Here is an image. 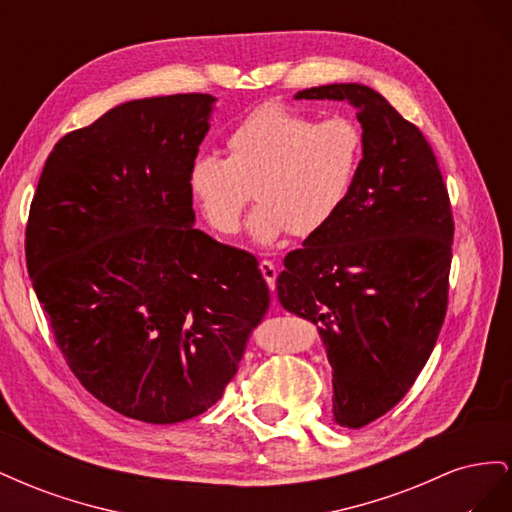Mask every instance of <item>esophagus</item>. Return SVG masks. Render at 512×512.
<instances>
[{
	"mask_svg": "<svg viewBox=\"0 0 512 512\" xmlns=\"http://www.w3.org/2000/svg\"><path fill=\"white\" fill-rule=\"evenodd\" d=\"M258 269H260L262 277H265V282L269 284V288H273L275 286V277H277V267L273 265L271 260H262L260 265H258Z\"/></svg>",
	"mask_w": 512,
	"mask_h": 512,
	"instance_id": "obj_1",
	"label": "esophagus"
}]
</instances>
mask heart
I'll list each match as a JSON object with an SVG mask.
<instances>
[{"label":"heart","instance_id":"heart-1","mask_svg":"<svg viewBox=\"0 0 512 512\" xmlns=\"http://www.w3.org/2000/svg\"><path fill=\"white\" fill-rule=\"evenodd\" d=\"M230 156L203 153L188 175L198 209L215 228L232 235L254 198L247 220L258 245H273L286 232L312 237L327 228L359 177L365 134L350 117H316L267 102L247 113L228 134Z\"/></svg>","mask_w":512,"mask_h":512}]
</instances>
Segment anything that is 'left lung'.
<instances>
[{"instance_id":"1","label":"left lung","mask_w":512,"mask_h":512,"mask_svg":"<svg viewBox=\"0 0 512 512\" xmlns=\"http://www.w3.org/2000/svg\"><path fill=\"white\" fill-rule=\"evenodd\" d=\"M294 100L356 108L359 177L337 218L284 258L277 301L316 324L333 369V418L359 429L421 374L446 316L453 215L436 156L376 89L333 83Z\"/></svg>"}]
</instances>
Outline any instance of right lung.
Wrapping results in <instances>:
<instances>
[{
    "instance_id": "add662e5",
    "label": "right lung",
    "mask_w": 512,
    "mask_h": 512,
    "mask_svg": "<svg viewBox=\"0 0 512 512\" xmlns=\"http://www.w3.org/2000/svg\"><path fill=\"white\" fill-rule=\"evenodd\" d=\"M215 98L123 102L53 147L25 232L27 271L85 389L153 425L203 414L269 309L252 254L194 228L190 166Z\"/></svg>"
}]
</instances>
